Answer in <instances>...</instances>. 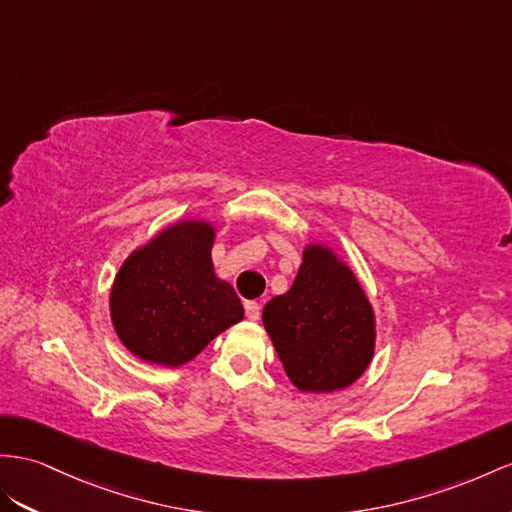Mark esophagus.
Listing matches in <instances>:
<instances>
[{"mask_svg": "<svg viewBox=\"0 0 512 512\" xmlns=\"http://www.w3.org/2000/svg\"><path fill=\"white\" fill-rule=\"evenodd\" d=\"M244 311H246V318L248 320H259V313H261V307L255 303V300H248V303H244Z\"/></svg>", "mask_w": 512, "mask_h": 512, "instance_id": "esophagus-1", "label": "esophagus"}]
</instances>
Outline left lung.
<instances>
[{
    "mask_svg": "<svg viewBox=\"0 0 512 512\" xmlns=\"http://www.w3.org/2000/svg\"><path fill=\"white\" fill-rule=\"evenodd\" d=\"M261 320L300 391L344 389L374 357L372 303L355 272L329 246H305L290 292L274 296Z\"/></svg>",
    "mask_w": 512,
    "mask_h": 512,
    "instance_id": "left-lung-1",
    "label": "left lung"
}]
</instances>
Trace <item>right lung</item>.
I'll return each mask as SVG.
<instances>
[{"label":"right lung","mask_w":512,"mask_h":512,"mask_svg":"<svg viewBox=\"0 0 512 512\" xmlns=\"http://www.w3.org/2000/svg\"><path fill=\"white\" fill-rule=\"evenodd\" d=\"M214 238L207 220H179L123 261L110 316L138 359L179 368L244 318L238 294L214 272Z\"/></svg>","instance_id":"add662e5"}]
</instances>
